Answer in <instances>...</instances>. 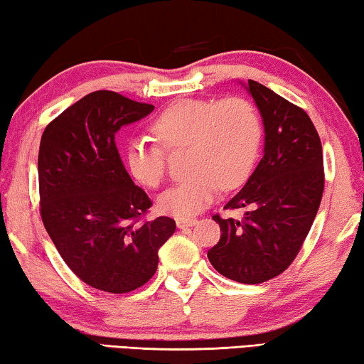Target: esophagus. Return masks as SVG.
<instances>
[{"label":"esophagus","instance_id":"34e87169","mask_svg":"<svg viewBox=\"0 0 364 364\" xmlns=\"http://www.w3.org/2000/svg\"><path fill=\"white\" fill-rule=\"evenodd\" d=\"M176 223H177L178 228H187V227L196 225L197 218H193V217H192V218H177Z\"/></svg>","mask_w":364,"mask_h":364}]
</instances>
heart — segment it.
<instances>
[{
  "label": "heart",
  "instance_id": "heart-1",
  "mask_svg": "<svg viewBox=\"0 0 364 364\" xmlns=\"http://www.w3.org/2000/svg\"><path fill=\"white\" fill-rule=\"evenodd\" d=\"M152 139H129L126 164L142 186L156 188L167 168V151L187 147V181L159 197V208L168 215L187 218L202 212L215 198L218 187L232 191L242 186L255 166L262 146V119L245 97L222 101L181 99L152 121Z\"/></svg>",
  "mask_w": 364,
  "mask_h": 364
}]
</instances>
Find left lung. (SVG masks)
<instances>
[{
    "mask_svg": "<svg viewBox=\"0 0 364 364\" xmlns=\"http://www.w3.org/2000/svg\"><path fill=\"white\" fill-rule=\"evenodd\" d=\"M265 126V154L225 208H247L242 220L212 218L220 240L208 250L213 268L247 285L272 280L295 260L320 207L325 171L321 141L301 107L248 79Z\"/></svg>",
    "mask_w": 364,
    "mask_h": 364,
    "instance_id": "left-lung-1",
    "label": "left lung"
}]
</instances>
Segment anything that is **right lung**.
Wrapping results in <instances>:
<instances>
[{
  "mask_svg": "<svg viewBox=\"0 0 364 364\" xmlns=\"http://www.w3.org/2000/svg\"><path fill=\"white\" fill-rule=\"evenodd\" d=\"M154 111L114 91H94L44 129L38 156L39 213L59 255L96 290L146 285L176 220H147L152 200L132 182L116 132Z\"/></svg>",
  "mask_w": 364,
  "mask_h": 364,
  "instance_id": "1",
  "label": "right lung"
}]
</instances>
